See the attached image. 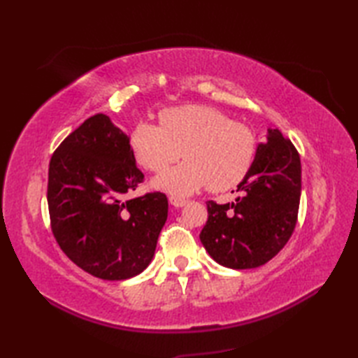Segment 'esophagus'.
<instances>
[{"mask_svg": "<svg viewBox=\"0 0 358 358\" xmlns=\"http://www.w3.org/2000/svg\"><path fill=\"white\" fill-rule=\"evenodd\" d=\"M169 203L175 208H183L185 204L187 203V200L180 199V196H169Z\"/></svg>", "mask_w": 358, "mask_h": 358, "instance_id": "1", "label": "esophagus"}]
</instances>
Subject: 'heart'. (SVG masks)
Wrapping results in <instances>:
<instances>
[{"instance_id": "b5f03b06", "label": "heart", "mask_w": 358, "mask_h": 358, "mask_svg": "<svg viewBox=\"0 0 358 358\" xmlns=\"http://www.w3.org/2000/svg\"><path fill=\"white\" fill-rule=\"evenodd\" d=\"M132 154L141 167L162 172L154 180L159 191L191 195L208 186L222 192L237 186L252 166L257 138L252 129L212 106L186 104L159 112V126L141 121L131 138Z\"/></svg>"}]
</instances>
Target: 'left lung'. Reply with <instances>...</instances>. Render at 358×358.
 <instances>
[{
  "label": "left lung",
  "instance_id": "1",
  "mask_svg": "<svg viewBox=\"0 0 358 358\" xmlns=\"http://www.w3.org/2000/svg\"><path fill=\"white\" fill-rule=\"evenodd\" d=\"M237 192L232 203H206L208 222L200 240L218 264L252 269L285 248L299 215L300 155L278 129H268Z\"/></svg>",
  "mask_w": 358,
  "mask_h": 358
}]
</instances>
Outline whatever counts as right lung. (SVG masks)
Instances as JSON below:
<instances>
[{"instance_id":"obj_1","label":"right lung","mask_w":358,"mask_h":358,"mask_svg":"<svg viewBox=\"0 0 358 358\" xmlns=\"http://www.w3.org/2000/svg\"><path fill=\"white\" fill-rule=\"evenodd\" d=\"M144 178L129 136L104 113L87 118L53 152L48 204L53 237L71 260L103 280L148 268L167 220V199L126 200Z\"/></svg>"}]
</instances>
